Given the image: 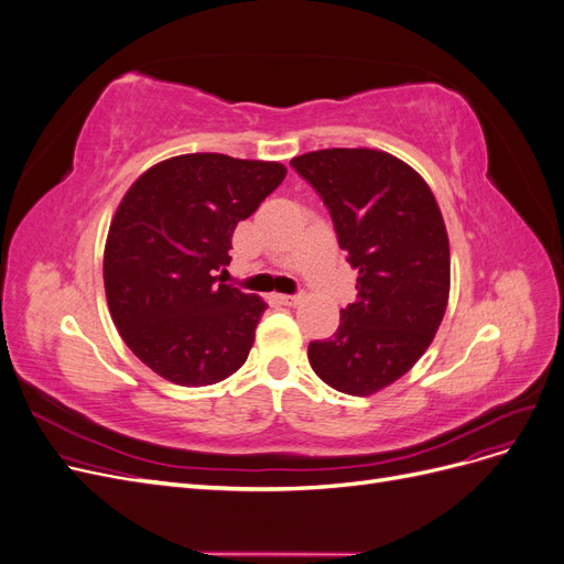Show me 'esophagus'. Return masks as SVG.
<instances>
[{"instance_id": "esophagus-1", "label": "esophagus", "mask_w": 564, "mask_h": 564, "mask_svg": "<svg viewBox=\"0 0 564 564\" xmlns=\"http://www.w3.org/2000/svg\"><path fill=\"white\" fill-rule=\"evenodd\" d=\"M275 299H278V301H280L282 305H299V303L303 301V296H301V294H299V296H289V294H278Z\"/></svg>"}]
</instances>
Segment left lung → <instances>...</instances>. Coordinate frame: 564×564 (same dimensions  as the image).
<instances>
[{
  "instance_id": "obj_1",
  "label": "left lung",
  "mask_w": 564,
  "mask_h": 564,
  "mask_svg": "<svg viewBox=\"0 0 564 564\" xmlns=\"http://www.w3.org/2000/svg\"><path fill=\"white\" fill-rule=\"evenodd\" d=\"M292 166L327 204L357 270V301L308 360L338 392L369 398L433 344L449 301V237L435 195L406 162L373 148L305 152Z\"/></svg>"
}]
</instances>
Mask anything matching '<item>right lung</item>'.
Listing matches in <instances>:
<instances>
[{
    "label": "right lung",
    "mask_w": 564,
    "mask_h": 564,
    "mask_svg": "<svg viewBox=\"0 0 564 564\" xmlns=\"http://www.w3.org/2000/svg\"><path fill=\"white\" fill-rule=\"evenodd\" d=\"M280 162L193 152L131 183L110 220L104 282L129 350L185 388L228 379L247 362L261 296L218 284L232 232L284 181Z\"/></svg>",
    "instance_id": "add662e5"
}]
</instances>
